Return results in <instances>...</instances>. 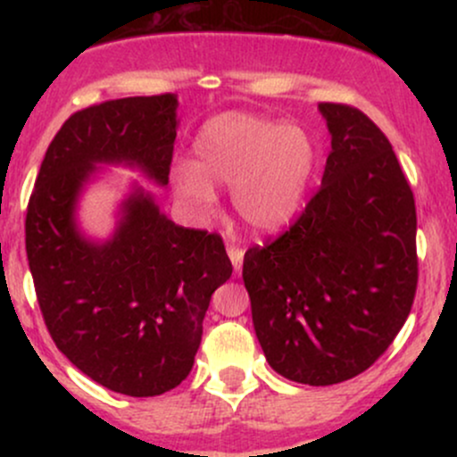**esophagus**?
Here are the masks:
<instances>
[{
  "mask_svg": "<svg viewBox=\"0 0 457 457\" xmlns=\"http://www.w3.org/2000/svg\"><path fill=\"white\" fill-rule=\"evenodd\" d=\"M228 255H229V260H232L234 270L238 272V275H240V270H243V258H245V251L240 249V246L229 245V246H228Z\"/></svg>",
  "mask_w": 457,
  "mask_h": 457,
  "instance_id": "34e87169",
  "label": "esophagus"
}]
</instances>
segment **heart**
I'll return each instance as SVG.
<instances>
[{
	"mask_svg": "<svg viewBox=\"0 0 457 457\" xmlns=\"http://www.w3.org/2000/svg\"><path fill=\"white\" fill-rule=\"evenodd\" d=\"M316 165V141L301 124L228 112L199 130L193 165L178 167L174 188L195 211L208 212L217 199L212 185L232 187L240 219L269 234L301 211Z\"/></svg>",
	"mask_w": 457,
	"mask_h": 457,
	"instance_id": "obj_1",
	"label": "heart"
}]
</instances>
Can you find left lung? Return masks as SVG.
Segmentation results:
<instances>
[{
	"mask_svg": "<svg viewBox=\"0 0 457 457\" xmlns=\"http://www.w3.org/2000/svg\"><path fill=\"white\" fill-rule=\"evenodd\" d=\"M322 187L287 232L245 253L255 335L283 378L350 380L378 361L417 292V211L395 152L359 109L320 103Z\"/></svg>",
	"mask_w": 457,
	"mask_h": 457,
	"instance_id": "obj_1",
	"label": "left lung"
}]
</instances>
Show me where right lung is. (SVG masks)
I'll return each instance as SVG.
<instances>
[{"instance_id":"right-lung-1","label":"right lung","mask_w":457,"mask_h":457,"mask_svg":"<svg viewBox=\"0 0 457 457\" xmlns=\"http://www.w3.org/2000/svg\"><path fill=\"white\" fill-rule=\"evenodd\" d=\"M174 94L107 101L72 113L46 148L25 217L40 312L60 353L94 382L152 397L187 378L212 292L232 275L219 234L176 225L135 187L103 243L77 228V199L98 165L170 182Z\"/></svg>"}]
</instances>
